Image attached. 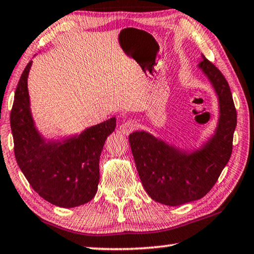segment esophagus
<instances>
[{"label": "esophagus", "instance_id": "esophagus-1", "mask_svg": "<svg viewBox=\"0 0 254 254\" xmlns=\"http://www.w3.org/2000/svg\"><path fill=\"white\" fill-rule=\"evenodd\" d=\"M134 130H135V123L131 121V120L124 121L121 126H120V131H121V133H123L124 135L130 134V133Z\"/></svg>", "mask_w": 254, "mask_h": 254}]
</instances>
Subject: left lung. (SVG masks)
I'll list each match as a JSON object with an SVG mask.
<instances>
[{
    "label": "left lung",
    "instance_id": "obj_1",
    "mask_svg": "<svg viewBox=\"0 0 254 254\" xmlns=\"http://www.w3.org/2000/svg\"><path fill=\"white\" fill-rule=\"evenodd\" d=\"M201 57L198 67L214 87L220 105L214 135L191 152L145 131L128 135L141 183L148 195L163 205L179 206L204 197L217 182L232 153L236 110L230 86L217 67Z\"/></svg>",
    "mask_w": 254,
    "mask_h": 254
}]
</instances>
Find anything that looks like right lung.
Here are the masks:
<instances>
[{
  "label": "right lung",
  "instance_id": "obj_1",
  "mask_svg": "<svg viewBox=\"0 0 254 254\" xmlns=\"http://www.w3.org/2000/svg\"><path fill=\"white\" fill-rule=\"evenodd\" d=\"M32 62L16 86L10 122L16 162L40 197L59 207H76L95 196L100 157L105 140L117 126L111 118L63 140H46L34 126L28 92Z\"/></svg>",
  "mask_w": 254,
  "mask_h": 254
}]
</instances>
